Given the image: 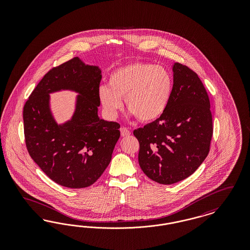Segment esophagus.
<instances>
[{
  "mask_svg": "<svg viewBox=\"0 0 250 250\" xmlns=\"http://www.w3.org/2000/svg\"><path fill=\"white\" fill-rule=\"evenodd\" d=\"M121 135L123 136V137H127V136H129L131 134L130 131L128 130L126 127H121Z\"/></svg>",
  "mask_w": 250,
  "mask_h": 250,
  "instance_id": "obj_1",
  "label": "esophagus"
}]
</instances>
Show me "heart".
<instances>
[{
	"mask_svg": "<svg viewBox=\"0 0 250 250\" xmlns=\"http://www.w3.org/2000/svg\"><path fill=\"white\" fill-rule=\"evenodd\" d=\"M172 92L170 72L155 63L136 62L111 72L108 87L100 86L98 97L110 117L117 115L125 98L126 108L137 119L150 123L166 112Z\"/></svg>",
	"mask_w": 250,
	"mask_h": 250,
	"instance_id": "b5f03b06",
	"label": "heart"
}]
</instances>
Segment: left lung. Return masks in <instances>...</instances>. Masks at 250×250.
Returning <instances> with one entry per match:
<instances>
[{
  "label": "left lung",
  "mask_w": 250,
  "mask_h": 250,
  "mask_svg": "<svg viewBox=\"0 0 250 250\" xmlns=\"http://www.w3.org/2000/svg\"><path fill=\"white\" fill-rule=\"evenodd\" d=\"M172 71L173 92L166 112L133 132L140 143L143 172L162 185L194 173L209 154L213 136L210 100L202 81L179 62Z\"/></svg>",
  "instance_id": "left-lung-1"
}]
</instances>
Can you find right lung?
Instances as JSON below:
<instances>
[{
	"mask_svg": "<svg viewBox=\"0 0 250 250\" xmlns=\"http://www.w3.org/2000/svg\"><path fill=\"white\" fill-rule=\"evenodd\" d=\"M98 66L75 57L51 68L23 107L24 137L29 155L49 178L69 188L93 185L108 166L120 138V125L99 119ZM79 92L72 119L57 125L49 108V94Z\"/></svg>",
	"mask_w": 250,
	"mask_h": 250,
	"instance_id": "obj_1",
	"label": "right lung"
}]
</instances>
